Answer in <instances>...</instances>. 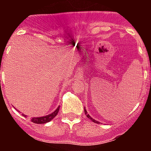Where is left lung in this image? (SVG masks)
I'll list each match as a JSON object with an SVG mask.
<instances>
[{"instance_id": "left-lung-1", "label": "left lung", "mask_w": 151, "mask_h": 151, "mask_svg": "<svg viewBox=\"0 0 151 151\" xmlns=\"http://www.w3.org/2000/svg\"><path fill=\"white\" fill-rule=\"evenodd\" d=\"M85 114H86V116H87L88 118H89V119H91L93 122H95V123H97V124H99V122H97V121H96V120H94L93 118H92V117H90V115L88 114L87 113V111H86V110H85Z\"/></svg>"}]
</instances>
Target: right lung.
Returning <instances> with one entry per match:
<instances>
[{
    "label": "right lung",
    "instance_id": "right-lung-1",
    "mask_svg": "<svg viewBox=\"0 0 151 151\" xmlns=\"http://www.w3.org/2000/svg\"><path fill=\"white\" fill-rule=\"evenodd\" d=\"M59 106L57 108L56 110H55L54 112L52 113L51 114L45 116V117H31V120H30V121H31L32 122H34V123H36V124H45V123H47V122L52 121V120L53 119L55 116H56L58 112H59ZM23 116H24V117H27V115L23 114Z\"/></svg>",
    "mask_w": 151,
    "mask_h": 151
}]
</instances>
